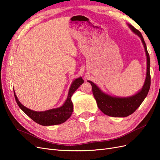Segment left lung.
<instances>
[{
  "mask_svg": "<svg viewBox=\"0 0 160 160\" xmlns=\"http://www.w3.org/2000/svg\"><path fill=\"white\" fill-rule=\"evenodd\" d=\"M128 25L130 28V29L133 31V32L141 38L146 55V77L142 89L133 95L126 97V98H119V97H114L105 93L93 82L88 81L92 86L93 94L96 100V102L98 103L99 109L104 114L111 116V117L124 118L132 114L139 107L145 98H146L150 88V84H151V77H150L149 71L150 60L149 53L147 50L146 44L144 41L142 33L137 30L136 28H134L132 25L128 24Z\"/></svg>",
  "mask_w": 160,
  "mask_h": 160,
  "instance_id": "left-lung-1",
  "label": "left lung"
}]
</instances>
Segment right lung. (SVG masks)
<instances>
[{
  "label": "right lung",
  "mask_w": 160,
  "mask_h": 160,
  "mask_svg": "<svg viewBox=\"0 0 160 160\" xmlns=\"http://www.w3.org/2000/svg\"><path fill=\"white\" fill-rule=\"evenodd\" d=\"M83 82L84 81L81 77L75 79L72 82L69 90L68 96H67V98L63 105L59 108L47 111H36L28 109L18 101L15 91L13 90L14 98H15L18 107L24 111V113H25L28 117L38 124L43 125V126L59 125L66 122L71 116L72 111H73L71 97L75 91L79 88V86L83 83Z\"/></svg>",
  "instance_id": "obj_1"
}]
</instances>
